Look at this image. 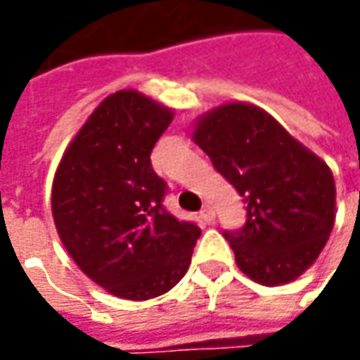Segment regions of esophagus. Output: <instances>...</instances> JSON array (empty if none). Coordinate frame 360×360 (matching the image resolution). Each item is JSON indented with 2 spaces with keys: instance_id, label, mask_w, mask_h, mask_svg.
<instances>
[{
  "instance_id": "34e87169",
  "label": "esophagus",
  "mask_w": 360,
  "mask_h": 360,
  "mask_svg": "<svg viewBox=\"0 0 360 360\" xmlns=\"http://www.w3.org/2000/svg\"><path fill=\"white\" fill-rule=\"evenodd\" d=\"M200 218L204 222H212L214 220V208L210 204H204L200 210Z\"/></svg>"
}]
</instances>
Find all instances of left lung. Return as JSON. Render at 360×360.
I'll list each match as a JSON object with an SVG mask.
<instances>
[{"mask_svg":"<svg viewBox=\"0 0 360 360\" xmlns=\"http://www.w3.org/2000/svg\"><path fill=\"white\" fill-rule=\"evenodd\" d=\"M194 142L242 196L246 222L224 230L238 269L266 286L290 283L325 248L335 224V178L266 112L226 104L202 118Z\"/></svg>","mask_w":360,"mask_h":360,"instance_id":"8db88e82","label":"left lung"}]
</instances>
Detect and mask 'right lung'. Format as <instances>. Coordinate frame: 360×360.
<instances>
[{
  "label": "right lung",
  "instance_id": "right-lung-1",
  "mask_svg": "<svg viewBox=\"0 0 360 360\" xmlns=\"http://www.w3.org/2000/svg\"><path fill=\"white\" fill-rule=\"evenodd\" d=\"M172 112L122 90L96 108L65 150L51 212L65 250L91 281L128 300L168 292L190 266L196 222L164 206L168 184L150 154Z\"/></svg>",
  "mask_w": 360,
  "mask_h": 360
}]
</instances>
